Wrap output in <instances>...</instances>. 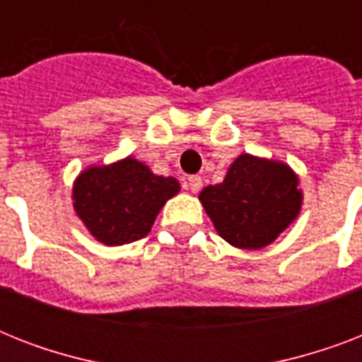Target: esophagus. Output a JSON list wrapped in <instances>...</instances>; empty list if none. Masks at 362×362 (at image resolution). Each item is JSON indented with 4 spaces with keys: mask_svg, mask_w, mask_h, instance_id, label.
Returning <instances> with one entry per match:
<instances>
[{
    "mask_svg": "<svg viewBox=\"0 0 362 362\" xmlns=\"http://www.w3.org/2000/svg\"><path fill=\"white\" fill-rule=\"evenodd\" d=\"M187 184H189V187H192L193 193L201 192V187H203V180H201V176L193 175L187 178Z\"/></svg>",
    "mask_w": 362,
    "mask_h": 362,
    "instance_id": "obj_1",
    "label": "esophagus"
}]
</instances>
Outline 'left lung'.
<instances>
[{
    "instance_id": "8db88e82",
    "label": "left lung",
    "mask_w": 362,
    "mask_h": 362,
    "mask_svg": "<svg viewBox=\"0 0 362 362\" xmlns=\"http://www.w3.org/2000/svg\"><path fill=\"white\" fill-rule=\"evenodd\" d=\"M199 199L223 240L257 250L297 218L303 193L287 165L242 153L226 180L204 187Z\"/></svg>"
}]
</instances>
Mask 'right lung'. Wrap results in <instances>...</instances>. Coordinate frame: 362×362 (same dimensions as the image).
Masks as SVG:
<instances>
[{
	"label": "right lung",
	"mask_w": 362,
	"mask_h": 362,
	"mask_svg": "<svg viewBox=\"0 0 362 362\" xmlns=\"http://www.w3.org/2000/svg\"><path fill=\"white\" fill-rule=\"evenodd\" d=\"M180 189L175 178L156 176L146 165L125 158L110 167H90L73 187L76 214L93 237L109 246L141 240L156 216Z\"/></svg>",
	"instance_id": "1"
}]
</instances>
